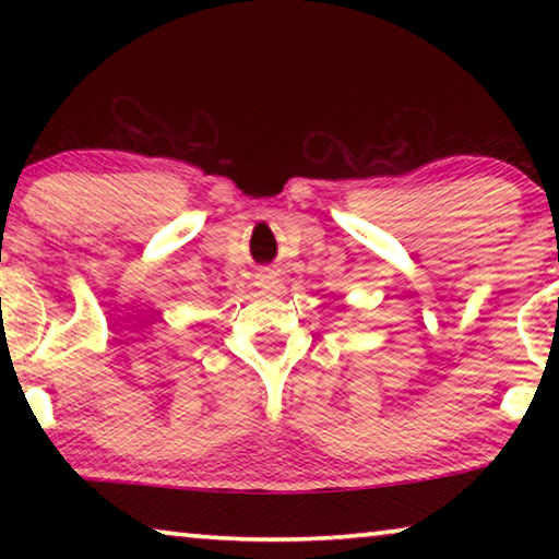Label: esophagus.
<instances>
[{
    "mask_svg": "<svg viewBox=\"0 0 559 559\" xmlns=\"http://www.w3.org/2000/svg\"><path fill=\"white\" fill-rule=\"evenodd\" d=\"M254 277H257V287L262 289V293H272V289L277 287V282H280L277 272L270 270V266H262V270H259Z\"/></svg>",
    "mask_w": 559,
    "mask_h": 559,
    "instance_id": "esophagus-1",
    "label": "esophagus"
}]
</instances>
